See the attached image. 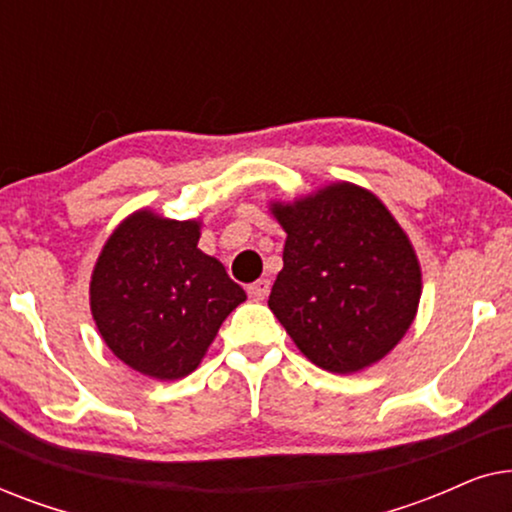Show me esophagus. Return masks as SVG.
Returning a JSON list of instances; mask_svg holds the SVG:
<instances>
[{"label": "esophagus", "instance_id": "34e87169", "mask_svg": "<svg viewBox=\"0 0 512 512\" xmlns=\"http://www.w3.org/2000/svg\"><path fill=\"white\" fill-rule=\"evenodd\" d=\"M247 291H249L251 300H265V298H268V293H270V282H268V279H258V282L247 286Z\"/></svg>", "mask_w": 512, "mask_h": 512}]
</instances>
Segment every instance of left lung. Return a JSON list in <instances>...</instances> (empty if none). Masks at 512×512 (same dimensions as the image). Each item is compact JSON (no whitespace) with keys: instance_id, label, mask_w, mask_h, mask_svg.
Returning a JSON list of instances; mask_svg holds the SVG:
<instances>
[{"instance_id":"1","label":"left lung","mask_w":512,"mask_h":512,"mask_svg":"<svg viewBox=\"0 0 512 512\" xmlns=\"http://www.w3.org/2000/svg\"><path fill=\"white\" fill-rule=\"evenodd\" d=\"M286 230L270 310L314 366L349 375L394 349L415 321L422 270L382 200L338 181L272 202Z\"/></svg>"}]
</instances>
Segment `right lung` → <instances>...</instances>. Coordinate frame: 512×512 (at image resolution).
Here are the masks:
<instances>
[{
    "instance_id": "right-lung-1",
    "label": "right lung",
    "mask_w": 512,
    "mask_h": 512,
    "mask_svg": "<svg viewBox=\"0 0 512 512\" xmlns=\"http://www.w3.org/2000/svg\"><path fill=\"white\" fill-rule=\"evenodd\" d=\"M200 221L130 214L109 235L90 277V312L107 347L137 373L179 380L247 300L214 256L198 249Z\"/></svg>"
}]
</instances>
